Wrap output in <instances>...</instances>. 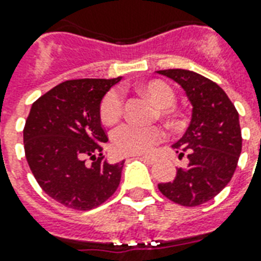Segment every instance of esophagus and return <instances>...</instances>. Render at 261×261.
<instances>
[{
  "mask_svg": "<svg viewBox=\"0 0 261 261\" xmlns=\"http://www.w3.org/2000/svg\"><path fill=\"white\" fill-rule=\"evenodd\" d=\"M141 159H142L143 161H146L147 164H153L155 161V157H153V155H142Z\"/></svg>",
  "mask_w": 261,
  "mask_h": 261,
  "instance_id": "1",
  "label": "esophagus"
}]
</instances>
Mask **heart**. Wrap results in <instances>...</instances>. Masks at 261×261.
<instances>
[{"mask_svg":"<svg viewBox=\"0 0 261 261\" xmlns=\"http://www.w3.org/2000/svg\"><path fill=\"white\" fill-rule=\"evenodd\" d=\"M143 93L160 107V114L168 122H176L178 114L176 93L171 85L164 81H150L142 87ZM124 100L119 90H110L100 102V118L106 124H114L122 118ZM165 139V131L160 126H139L135 123H124L112 133V149L116 154L137 155L150 151L157 143Z\"/></svg>","mask_w":261,"mask_h":261,"instance_id":"1","label":"heart"}]
</instances>
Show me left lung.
Listing matches in <instances>:
<instances>
[{"instance_id":"obj_1","label":"left lung","mask_w":261,"mask_h":261,"mask_svg":"<svg viewBox=\"0 0 261 261\" xmlns=\"http://www.w3.org/2000/svg\"><path fill=\"white\" fill-rule=\"evenodd\" d=\"M181 85L192 104V119L181 139L173 145L188 167L159 184L169 200L186 207L200 206L227 186L239 163L243 137L239 112L225 90L214 81L184 69L159 70Z\"/></svg>"}]
</instances>
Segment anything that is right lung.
<instances>
[{"label":"right lung","mask_w":261,"mask_h":261,"mask_svg":"<svg viewBox=\"0 0 261 261\" xmlns=\"http://www.w3.org/2000/svg\"><path fill=\"white\" fill-rule=\"evenodd\" d=\"M119 81H65L40 96L25 120L22 137L31 172L50 198L73 210L100 206L120 182L124 161H106L102 143L108 137L100 120L101 98Z\"/></svg>","instance_id":"obj_1"}]
</instances>
